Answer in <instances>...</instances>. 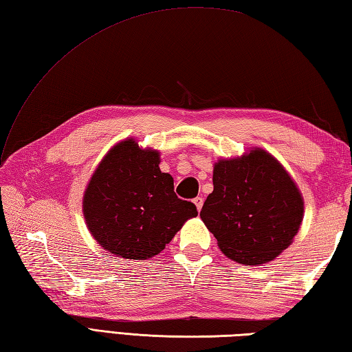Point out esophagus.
Returning <instances> with one entry per match:
<instances>
[{"instance_id":"1","label":"esophagus","mask_w":352,"mask_h":352,"mask_svg":"<svg viewBox=\"0 0 352 352\" xmlns=\"http://www.w3.org/2000/svg\"><path fill=\"white\" fill-rule=\"evenodd\" d=\"M193 204L197 206V208H198V212L201 210V208H203V204H204V199H203V197H197L195 199H193Z\"/></svg>"}]
</instances>
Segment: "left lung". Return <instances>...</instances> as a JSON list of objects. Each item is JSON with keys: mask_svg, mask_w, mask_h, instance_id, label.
Segmentation results:
<instances>
[{"mask_svg": "<svg viewBox=\"0 0 352 352\" xmlns=\"http://www.w3.org/2000/svg\"><path fill=\"white\" fill-rule=\"evenodd\" d=\"M221 251L241 265L274 260L294 241L304 199L283 164L261 148L213 168V192L199 213Z\"/></svg>", "mask_w": 352, "mask_h": 352, "instance_id": "1", "label": "left lung"}]
</instances>
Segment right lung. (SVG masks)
Here are the masks:
<instances>
[{
    "label": "right lung",
    "mask_w": 352,
    "mask_h": 352,
    "mask_svg": "<svg viewBox=\"0 0 352 352\" xmlns=\"http://www.w3.org/2000/svg\"><path fill=\"white\" fill-rule=\"evenodd\" d=\"M160 153L134 139L119 142L95 169L83 197L94 239L113 256L146 260L162 252L197 207L174 192L160 168Z\"/></svg>",
    "instance_id": "obj_1"
}]
</instances>
